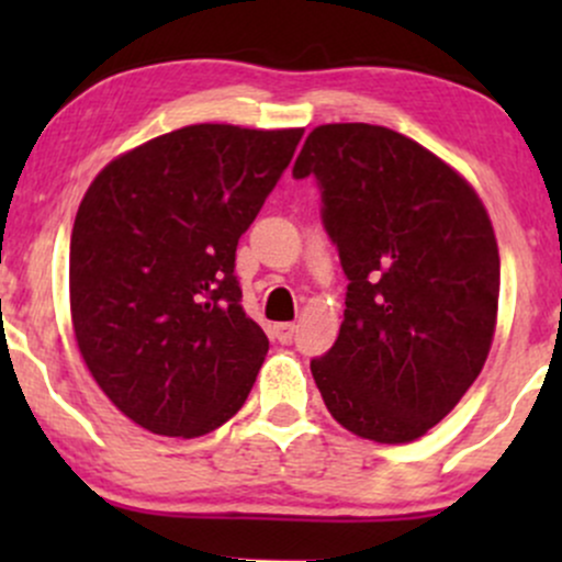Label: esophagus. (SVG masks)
I'll list each match as a JSON object with an SVG mask.
<instances>
[{"instance_id": "esophagus-1", "label": "esophagus", "mask_w": 562, "mask_h": 562, "mask_svg": "<svg viewBox=\"0 0 562 562\" xmlns=\"http://www.w3.org/2000/svg\"><path fill=\"white\" fill-rule=\"evenodd\" d=\"M295 335V325L293 322H280V325H274V338L280 340V344H290Z\"/></svg>"}]
</instances>
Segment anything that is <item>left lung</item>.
Returning <instances> with one entry per match:
<instances>
[{
    "label": "left lung",
    "mask_w": 562,
    "mask_h": 562,
    "mask_svg": "<svg viewBox=\"0 0 562 562\" xmlns=\"http://www.w3.org/2000/svg\"><path fill=\"white\" fill-rule=\"evenodd\" d=\"M295 179L314 177L348 277L338 340L312 359L330 415L380 443L415 441L481 375L499 303V250L481 198L415 139L372 124L317 126Z\"/></svg>",
    "instance_id": "1"
}]
</instances>
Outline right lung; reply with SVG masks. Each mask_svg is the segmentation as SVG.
<instances>
[{
    "instance_id": "add662e5",
    "label": "right lung",
    "mask_w": 562,
    "mask_h": 562,
    "mask_svg": "<svg viewBox=\"0 0 562 562\" xmlns=\"http://www.w3.org/2000/svg\"><path fill=\"white\" fill-rule=\"evenodd\" d=\"M303 128L195 124L111 160L70 235V317L102 393L158 436L195 438L245 404L267 335L235 250Z\"/></svg>"
}]
</instances>
